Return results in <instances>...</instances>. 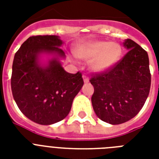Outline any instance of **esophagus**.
<instances>
[{"instance_id": "34e87169", "label": "esophagus", "mask_w": 159, "mask_h": 159, "mask_svg": "<svg viewBox=\"0 0 159 159\" xmlns=\"http://www.w3.org/2000/svg\"><path fill=\"white\" fill-rule=\"evenodd\" d=\"M82 77H83V81H84L85 83L89 82V78H88V77H87V75H83V76H82Z\"/></svg>"}]
</instances>
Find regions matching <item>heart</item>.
I'll list each match as a JSON object with an SVG mask.
<instances>
[{"label":"heart","mask_w":159,"mask_h":159,"mask_svg":"<svg viewBox=\"0 0 159 159\" xmlns=\"http://www.w3.org/2000/svg\"><path fill=\"white\" fill-rule=\"evenodd\" d=\"M75 53L81 59H92L90 64L91 69L97 73H102L116 67L122 55V48L116 42L97 40L79 46Z\"/></svg>","instance_id":"obj_1"}]
</instances>
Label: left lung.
Here are the masks:
<instances>
[{"instance_id":"8db88e82","label":"left lung","mask_w":159,"mask_h":159,"mask_svg":"<svg viewBox=\"0 0 159 159\" xmlns=\"http://www.w3.org/2000/svg\"><path fill=\"white\" fill-rule=\"evenodd\" d=\"M128 53L108 72L94 75L92 104L102 121L120 125L134 118L148 98L151 85L148 53L134 41L124 42Z\"/></svg>"}]
</instances>
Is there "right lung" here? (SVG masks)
I'll return each instance as SVG.
<instances>
[{"instance_id": "right-lung-1", "label": "right lung", "mask_w": 159, "mask_h": 159, "mask_svg": "<svg viewBox=\"0 0 159 159\" xmlns=\"http://www.w3.org/2000/svg\"><path fill=\"white\" fill-rule=\"evenodd\" d=\"M57 35L32 36L15 54L11 91L20 111L30 120L48 125L69 114L74 97L83 86L81 72L68 73L60 59L65 53ZM44 55L51 57L41 62Z\"/></svg>"}]
</instances>
